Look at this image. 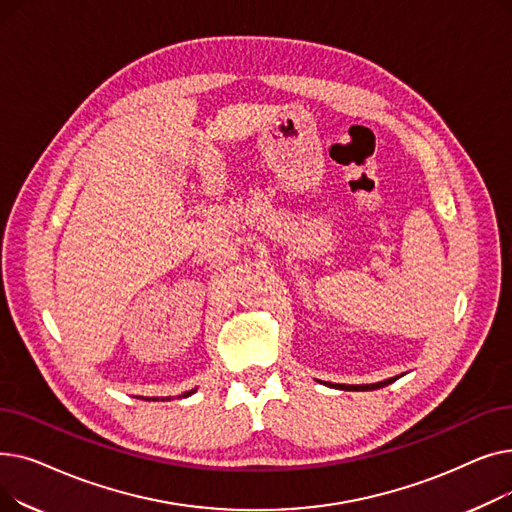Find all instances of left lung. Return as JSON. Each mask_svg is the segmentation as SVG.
<instances>
[{
  "instance_id": "8db88e82",
  "label": "left lung",
  "mask_w": 512,
  "mask_h": 512,
  "mask_svg": "<svg viewBox=\"0 0 512 512\" xmlns=\"http://www.w3.org/2000/svg\"><path fill=\"white\" fill-rule=\"evenodd\" d=\"M398 380V375L396 378H390V380H384V382H378V384H367V386H344V384H336V388H340V390H378V388H384V386H388V384H392V382H396ZM330 386H334V384H330Z\"/></svg>"
}]
</instances>
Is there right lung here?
Returning <instances> with one entry per match:
<instances>
[{
  "label": "right lung",
  "instance_id": "add662e5",
  "mask_svg": "<svg viewBox=\"0 0 512 512\" xmlns=\"http://www.w3.org/2000/svg\"><path fill=\"white\" fill-rule=\"evenodd\" d=\"M188 394H193V392H186V394H182V396H188ZM151 400H157V398H151ZM161 400H164V398H161Z\"/></svg>",
  "mask_w": 512,
  "mask_h": 512
}]
</instances>
